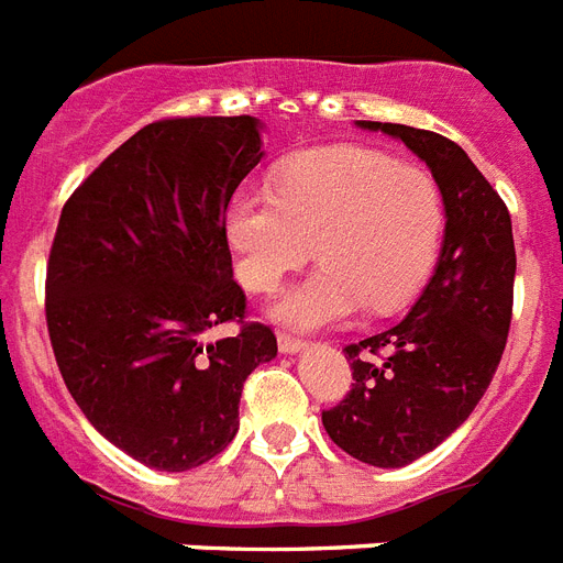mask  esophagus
<instances>
[{"mask_svg":"<svg viewBox=\"0 0 563 563\" xmlns=\"http://www.w3.org/2000/svg\"><path fill=\"white\" fill-rule=\"evenodd\" d=\"M302 345H305V340L299 334H290V331H278V349H282V352L294 354V352H299Z\"/></svg>","mask_w":563,"mask_h":563,"instance_id":"1","label":"esophagus"}]
</instances>
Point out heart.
<instances>
[{
    "mask_svg": "<svg viewBox=\"0 0 563 563\" xmlns=\"http://www.w3.org/2000/svg\"><path fill=\"white\" fill-rule=\"evenodd\" d=\"M227 238L238 278L255 294H273L317 246L322 269L278 305L287 322H340L363 305L386 317L412 302L433 273L444 195L421 165L372 147H322L287 162L273 195L232 197Z\"/></svg>",
    "mask_w": 563,
    "mask_h": 563,
    "instance_id": "obj_1",
    "label": "heart"
}]
</instances>
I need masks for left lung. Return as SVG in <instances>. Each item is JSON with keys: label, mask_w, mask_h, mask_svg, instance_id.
<instances>
[{"label": "left lung", "mask_w": 563, "mask_h": 563, "mask_svg": "<svg viewBox=\"0 0 563 563\" xmlns=\"http://www.w3.org/2000/svg\"><path fill=\"white\" fill-rule=\"evenodd\" d=\"M384 130L430 165L444 195V246L430 285L398 325L345 345L352 389L322 409L336 448L375 467L424 456L465 421L500 366L515 305L509 209L456 142L433 130Z\"/></svg>", "instance_id": "obj_1"}]
</instances>
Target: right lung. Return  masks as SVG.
I'll list each match as a JSON object with an SVG mask.
<instances>
[{
  "instance_id": "1",
  "label": "right lung",
  "mask_w": 563,
  "mask_h": 563,
  "mask_svg": "<svg viewBox=\"0 0 563 563\" xmlns=\"http://www.w3.org/2000/svg\"><path fill=\"white\" fill-rule=\"evenodd\" d=\"M253 115L159 119L115 147L60 211L46 325L63 384L98 433L156 471L214 460L244 380L278 352L232 276L229 200L258 165ZM232 321V338L211 341Z\"/></svg>"
}]
</instances>
